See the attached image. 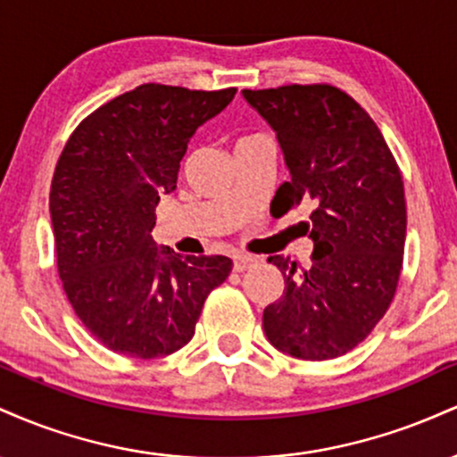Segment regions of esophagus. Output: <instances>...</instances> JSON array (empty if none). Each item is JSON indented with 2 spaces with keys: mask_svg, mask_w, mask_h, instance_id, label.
<instances>
[{
  "mask_svg": "<svg viewBox=\"0 0 457 457\" xmlns=\"http://www.w3.org/2000/svg\"><path fill=\"white\" fill-rule=\"evenodd\" d=\"M255 262H258V260H255L253 255H236V258H234V270L243 272L246 269H251Z\"/></svg>",
  "mask_w": 457,
  "mask_h": 457,
  "instance_id": "esophagus-1",
  "label": "esophagus"
}]
</instances>
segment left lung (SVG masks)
Here are the masks:
<instances>
[{
	"mask_svg": "<svg viewBox=\"0 0 457 457\" xmlns=\"http://www.w3.org/2000/svg\"><path fill=\"white\" fill-rule=\"evenodd\" d=\"M275 129L290 170L277 188L283 212L312 204V264L270 255L286 290L264 309V333L281 353L327 361L356 348L395 296L406 243V199L395 156L370 113L328 86L243 90Z\"/></svg>",
	"mask_w": 457,
	"mask_h": 457,
	"instance_id": "left-lung-1",
	"label": "left lung"
}]
</instances>
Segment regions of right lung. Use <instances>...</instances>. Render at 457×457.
Returning a JSON list of instances; mask_svg holds the SVG:
<instances>
[{
  "instance_id": "1",
  "label": "right lung",
  "mask_w": 457,
  "mask_h": 457,
  "mask_svg": "<svg viewBox=\"0 0 457 457\" xmlns=\"http://www.w3.org/2000/svg\"><path fill=\"white\" fill-rule=\"evenodd\" d=\"M234 94L144 83L81 120L57 159L49 193L57 272L83 327L113 353L156 359L180 350L232 272L225 255L156 249L152 228L188 139Z\"/></svg>"
}]
</instances>
